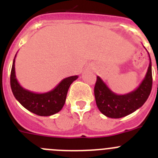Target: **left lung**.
<instances>
[{
  "label": "left lung",
  "mask_w": 158,
  "mask_h": 158,
  "mask_svg": "<svg viewBox=\"0 0 158 158\" xmlns=\"http://www.w3.org/2000/svg\"><path fill=\"white\" fill-rule=\"evenodd\" d=\"M150 64L144 79L139 87L129 93L118 95L112 92L101 78L97 76L94 88L96 105L105 116L118 118L127 116L139 109L145 104L152 89V63L150 54Z\"/></svg>",
  "instance_id": "8db88e82"
}]
</instances>
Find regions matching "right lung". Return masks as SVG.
<instances>
[{
  "label": "right lung",
  "mask_w": 158,
  "mask_h": 158,
  "mask_svg": "<svg viewBox=\"0 0 158 158\" xmlns=\"http://www.w3.org/2000/svg\"><path fill=\"white\" fill-rule=\"evenodd\" d=\"M17 54V53H16ZM13 59L10 76V85L15 98L31 112L40 116H50L62 110L65 104L69 88L78 76L64 78L56 87L44 93H37L25 89L18 82L15 71V59Z\"/></svg>",
  "instance_id": "add662e5"
}]
</instances>
